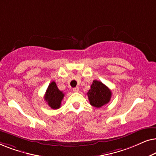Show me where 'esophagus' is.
Segmentation results:
<instances>
[{
  "instance_id": "esophagus-1",
  "label": "esophagus",
  "mask_w": 156,
  "mask_h": 156,
  "mask_svg": "<svg viewBox=\"0 0 156 156\" xmlns=\"http://www.w3.org/2000/svg\"><path fill=\"white\" fill-rule=\"evenodd\" d=\"M79 90H80V89H79L78 87H74V88H73V91H74V92H78Z\"/></svg>"
}]
</instances>
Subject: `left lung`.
I'll return each instance as SVG.
<instances>
[{"label": "left lung", "mask_w": 156, "mask_h": 156, "mask_svg": "<svg viewBox=\"0 0 156 156\" xmlns=\"http://www.w3.org/2000/svg\"><path fill=\"white\" fill-rule=\"evenodd\" d=\"M87 96L91 106L100 108L109 102L112 91L102 82L94 80L91 89L87 92Z\"/></svg>", "instance_id": "8db88e82"}]
</instances>
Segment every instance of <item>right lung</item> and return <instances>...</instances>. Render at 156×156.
I'll return each instance as SVG.
<instances>
[{"instance_id":"right-lung-1","label":"right lung","mask_w":156,"mask_h":156,"mask_svg":"<svg viewBox=\"0 0 156 156\" xmlns=\"http://www.w3.org/2000/svg\"><path fill=\"white\" fill-rule=\"evenodd\" d=\"M64 96L65 94L58 89L56 83L52 82L47 89L44 98L49 106H50L52 109H57L60 107Z\"/></svg>"}]
</instances>
